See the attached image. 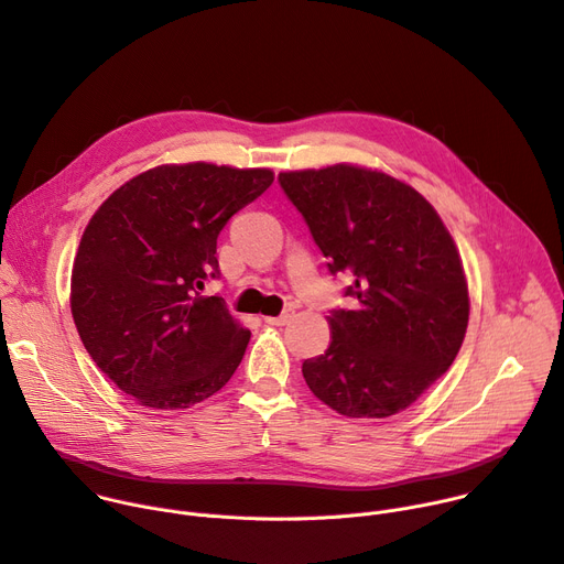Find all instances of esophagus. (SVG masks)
I'll list each match as a JSON object with an SVG mask.
<instances>
[{"label":"esophagus","instance_id":"1","mask_svg":"<svg viewBox=\"0 0 564 564\" xmlns=\"http://www.w3.org/2000/svg\"><path fill=\"white\" fill-rule=\"evenodd\" d=\"M295 316V312L293 310H284L280 316H269V318H264L269 325H275V327H280V325H286L291 318Z\"/></svg>","mask_w":564,"mask_h":564}]
</instances>
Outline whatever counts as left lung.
I'll list each match as a JSON object with an SVG mask.
<instances>
[{
    "instance_id": "1",
    "label": "left lung",
    "mask_w": 564,
    "mask_h": 564,
    "mask_svg": "<svg viewBox=\"0 0 564 564\" xmlns=\"http://www.w3.org/2000/svg\"><path fill=\"white\" fill-rule=\"evenodd\" d=\"M355 310H332L325 355L302 364L312 393L348 417L411 406L454 364L469 318L460 254L413 187L352 164L278 176Z\"/></svg>"
}]
</instances>
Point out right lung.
<instances>
[{
    "label": "right lung",
    "mask_w": 564,
    "mask_h": 564,
    "mask_svg": "<svg viewBox=\"0 0 564 564\" xmlns=\"http://www.w3.org/2000/svg\"><path fill=\"white\" fill-rule=\"evenodd\" d=\"M271 169L162 164L95 212L72 269V316L95 364L149 409H189L228 383L250 332L224 297L216 239L262 196Z\"/></svg>",
    "instance_id": "1"
}]
</instances>
